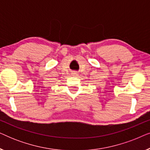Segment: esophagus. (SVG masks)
<instances>
[{
	"instance_id": "esophagus-1",
	"label": "esophagus",
	"mask_w": 150,
	"mask_h": 150,
	"mask_svg": "<svg viewBox=\"0 0 150 150\" xmlns=\"http://www.w3.org/2000/svg\"><path fill=\"white\" fill-rule=\"evenodd\" d=\"M71 75H72L73 76H77L79 74H78V73H76V72H73L72 74H71Z\"/></svg>"
}]
</instances>
